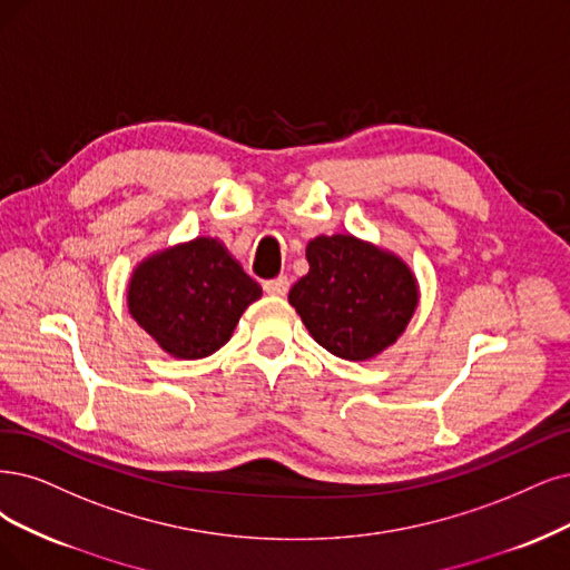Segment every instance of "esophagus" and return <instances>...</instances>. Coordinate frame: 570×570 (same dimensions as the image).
I'll list each match as a JSON object with an SVG mask.
<instances>
[{"mask_svg":"<svg viewBox=\"0 0 570 570\" xmlns=\"http://www.w3.org/2000/svg\"><path fill=\"white\" fill-rule=\"evenodd\" d=\"M288 279L286 277H274V279H267L263 284V288L269 293V296H286L288 293Z\"/></svg>","mask_w":570,"mask_h":570,"instance_id":"34e87169","label":"esophagus"}]
</instances>
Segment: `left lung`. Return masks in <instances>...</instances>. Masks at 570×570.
Returning <instances> with one entry per match:
<instances>
[{
	"instance_id": "1",
	"label": "left lung",
	"mask_w": 570,
	"mask_h": 570,
	"mask_svg": "<svg viewBox=\"0 0 570 570\" xmlns=\"http://www.w3.org/2000/svg\"><path fill=\"white\" fill-rule=\"evenodd\" d=\"M305 256L309 272L293 284L288 303L314 341L350 362L396 343L420 298L402 258L352 235L314 237Z\"/></svg>"
}]
</instances>
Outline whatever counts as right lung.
<instances>
[{
    "label": "right lung",
    "mask_w": 570,
    "mask_h": 570,
    "mask_svg": "<svg viewBox=\"0 0 570 570\" xmlns=\"http://www.w3.org/2000/svg\"><path fill=\"white\" fill-rule=\"evenodd\" d=\"M261 293L218 239L197 237L145 258L131 274L126 303L164 352L202 360L232 338Z\"/></svg>",
    "instance_id": "obj_1"
}]
</instances>
